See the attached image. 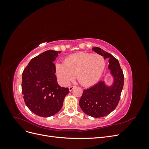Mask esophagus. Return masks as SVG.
I'll return each mask as SVG.
<instances>
[{
	"instance_id": "1",
	"label": "esophagus",
	"mask_w": 149,
	"mask_h": 149,
	"mask_svg": "<svg viewBox=\"0 0 149 149\" xmlns=\"http://www.w3.org/2000/svg\"><path fill=\"white\" fill-rule=\"evenodd\" d=\"M75 87V86H74V85H71V86H69V90H70V91H72V89H73Z\"/></svg>"
}]
</instances>
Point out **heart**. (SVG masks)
Masks as SVG:
<instances>
[{"instance_id":"b5f03b06","label":"heart","mask_w":149,"mask_h":149,"mask_svg":"<svg viewBox=\"0 0 149 149\" xmlns=\"http://www.w3.org/2000/svg\"><path fill=\"white\" fill-rule=\"evenodd\" d=\"M105 60L100 54L78 52L67 56L64 62L55 65L56 75L61 81L69 83L76 78L79 84L89 86L96 83L105 68Z\"/></svg>"}]
</instances>
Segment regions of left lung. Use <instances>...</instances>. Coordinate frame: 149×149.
Instances as JSON below:
<instances>
[{"label":"left lung","mask_w":149,"mask_h":149,"mask_svg":"<svg viewBox=\"0 0 149 149\" xmlns=\"http://www.w3.org/2000/svg\"><path fill=\"white\" fill-rule=\"evenodd\" d=\"M93 50L102 55L104 59L109 58L108 68L114 76V83L111 87H106L102 81L93 87L84 89L79 104L86 114L93 118H102L110 114L118 105L124 86V76L118 60L108 52L98 47Z\"/></svg>","instance_id":"obj_1"}]
</instances>
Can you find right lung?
<instances>
[{
    "instance_id": "right-lung-1",
    "label": "right lung",
    "mask_w": 149,
    "mask_h": 149,
    "mask_svg": "<svg viewBox=\"0 0 149 149\" xmlns=\"http://www.w3.org/2000/svg\"><path fill=\"white\" fill-rule=\"evenodd\" d=\"M61 52L48 50L34 57L22 73V92L26 106L34 114L47 118L63 106L70 92L58 84L53 61Z\"/></svg>"
}]
</instances>
